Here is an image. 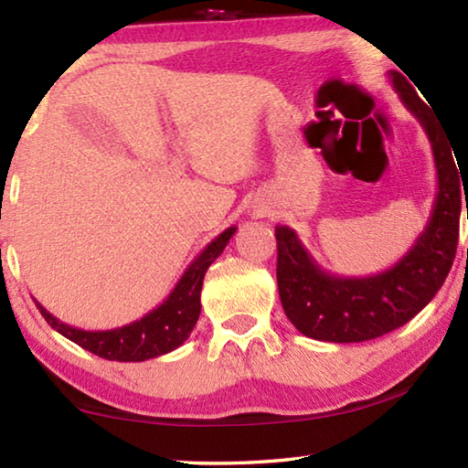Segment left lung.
<instances>
[{"label":"left lung","instance_id":"8db88e82","mask_svg":"<svg viewBox=\"0 0 468 468\" xmlns=\"http://www.w3.org/2000/svg\"><path fill=\"white\" fill-rule=\"evenodd\" d=\"M402 104L429 136L436 166L434 207L426 229L402 260L370 277H337L324 271L293 229L275 227L277 287L290 322L314 340L350 344L380 337L410 322L449 275L461 221V166L446 131L409 80L388 72ZM468 217V207H466Z\"/></svg>","mask_w":468,"mask_h":468}]
</instances>
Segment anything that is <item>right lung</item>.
Here are the masks:
<instances>
[{
    "label": "right lung",
    "mask_w": 468,
    "mask_h": 468,
    "mask_svg": "<svg viewBox=\"0 0 468 468\" xmlns=\"http://www.w3.org/2000/svg\"><path fill=\"white\" fill-rule=\"evenodd\" d=\"M235 231L237 227H229L221 235L215 237L195 257V261L186 267V271L175 285V290L168 293L166 300L133 324L114 327V330L86 332L80 327L59 322L42 303L36 302V305L56 332L84 347V350L104 357V360L144 362L151 360V357L168 354L176 350L191 335L198 314H201V287L205 273L208 265L223 253Z\"/></svg>",
    "instance_id": "1"
}]
</instances>
